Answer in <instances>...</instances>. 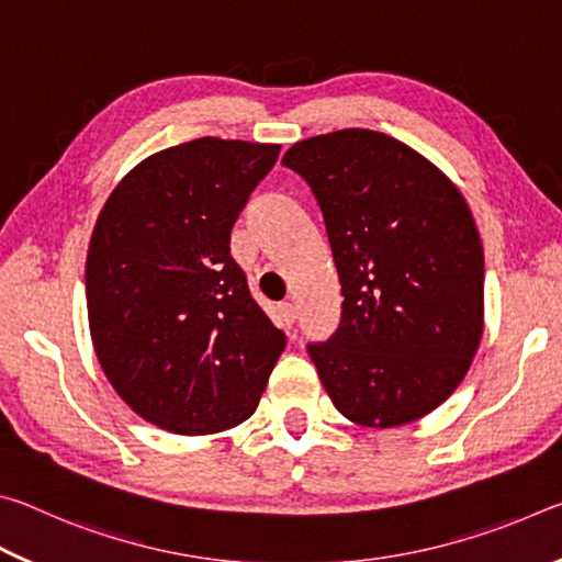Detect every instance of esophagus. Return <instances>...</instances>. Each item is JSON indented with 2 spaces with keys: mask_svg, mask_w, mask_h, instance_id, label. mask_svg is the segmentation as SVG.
I'll return each mask as SVG.
<instances>
[{
  "mask_svg": "<svg viewBox=\"0 0 562 562\" xmlns=\"http://www.w3.org/2000/svg\"><path fill=\"white\" fill-rule=\"evenodd\" d=\"M280 317H282V327H284V329H292L294 319H297V310H294L292 302L280 304Z\"/></svg>",
  "mask_w": 562,
  "mask_h": 562,
  "instance_id": "34e87169",
  "label": "esophagus"
}]
</instances>
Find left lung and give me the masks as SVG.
Returning a JSON list of instances; mask_svg holds the SVG:
<instances>
[{
	"label": "left lung",
	"mask_w": 562,
	"mask_h": 562,
	"mask_svg": "<svg viewBox=\"0 0 562 562\" xmlns=\"http://www.w3.org/2000/svg\"><path fill=\"white\" fill-rule=\"evenodd\" d=\"M337 265L341 319L307 345L341 416L392 429L453 394L483 335V245L461 190L386 133L345 128L294 144Z\"/></svg>",
	"instance_id": "left-lung-1"
}]
</instances>
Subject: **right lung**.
<instances>
[{
    "instance_id": "1",
    "label": "right lung",
    "mask_w": 562,
    "mask_h": 562,
    "mask_svg": "<svg viewBox=\"0 0 562 562\" xmlns=\"http://www.w3.org/2000/svg\"><path fill=\"white\" fill-rule=\"evenodd\" d=\"M280 156L195 138L138 164L109 195L87 255L101 369L133 412L201 436L258 408L284 335L247 290L231 231Z\"/></svg>"
}]
</instances>
